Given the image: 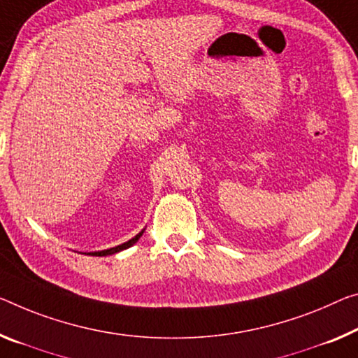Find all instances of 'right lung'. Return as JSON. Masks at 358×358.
<instances>
[{
  "label": "right lung",
  "instance_id": "right-lung-1",
  "mask_svg": "<svg viewBox=\"0 0 358 358\" xmlns=\"http://www.w3.org/2000/svg\"><path fill=\"white\" fill-rule=\"evenodd\" d=\"M144 230H145V229H142L139 234H137L136 236H133V238L128 240V241H124V243H122V245L115 246V248H108V250H102V251H94V252H90V256H108V255H115V252H120V251H123V250H126V248H131V246H133L134 243H137V240L141 238L142 234H144Z\"/></svg>",
  "mask_w": 358,
  "mask_h": 358
}]
</instances>
